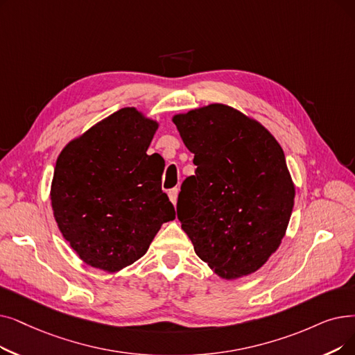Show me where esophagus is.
Listing matches in <instances>:
<instances>
[{"label":"esophagus","mask_w":355,"mask_h":355,"mask_svg":"<svg viewBox=\"0 0 355 355\" xmlns=\"http://www.w3.org/2000/svg\"><path fill=\"white\" fill-rule=\"evenodd\" d=\"M168 197L171 200V203L175 205L177 203V197H178V189H171L168 191Z\"/></svg>","instance_id":"1"}]
</instances>
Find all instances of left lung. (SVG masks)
I'll return each instance as SVG.
<instances>
[{"label":"left lung","mask_w":355,"mask_h":355,"mask_svg":"<svg viewBox=\"0 0 355 355\" xmlns=\"http://www.w3.org/2000/svg\"><path fill=\"white\" fill-rule=\"evenodd\" d=\"M173 121L197 165L178 196L182 230L222 279L255 272L280 246L295 205L282 146L261 123L225 104Z\"/></svg>","instance_id":"obj_1"}]
</instances>
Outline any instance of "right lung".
<instances>
[{"label":"right lung","mask_w":355,"mask_h":355,"mask_svg":"<svg viewBox=\"0 0 355 355\" xmlns=\"http://www.w3.org/2000/svg\"><path fill=\"white\" fill-rule=\"evenodd\" d=\"M158 123L135 107L103 119L56 159L55 220L85 264L116 272L139 259L175 209L161 189L164 162L148 155Z\"/></svg>","instance_id":"right-lung-1"}]
</instances>
